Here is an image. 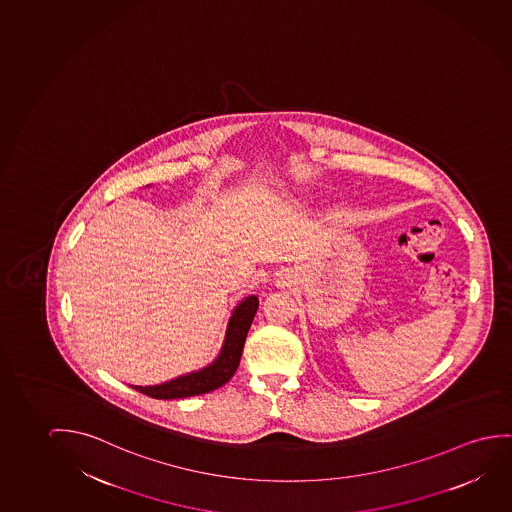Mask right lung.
I'll return each mask as SVG.
<instances>
[{"instance_id": "add662e5", "label": "right lung", "mask_w": 512, "mask_h": 512, "mask_svg": "<svg viewBox=\"0 0 512 512\" xmlns=\"http://www.w3.org/2000/svg\"><path fill=\"white\" fill-rule=\"evenodd\" d=\"M259 308L257 296H248L237 304L230 315L229 326L225 333L222 350L213 363L199 371H192L183 377L172 378L158 386H132L135 391L146 394L156 400H178L197 394H206L215 391L223 384H227L232 375L236 373L243 347H245L246 334L252 326L253 317Z\"/></svg>"}]
</instances>
